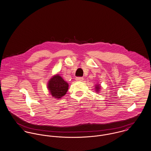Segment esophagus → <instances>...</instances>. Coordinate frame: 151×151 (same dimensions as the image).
<instances>
[{
    "instance_id": "34e87169",
    "label": "esophagus",
    "mask_w": 151,
    "mask_h": 151,
    "mask_svg": "<svg viewBox=\"0 0 151 151\" xmlns=\"http://www.w3.org/2000/svg\"><path fill=\"white\" fill-rule=\"evenodd\" d=\"M83 78H82V77H78V78H76V81L82 82V81H83Z\"/></svg>"
}]
</instances>
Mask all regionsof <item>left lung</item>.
<instances>
[{"mask_svg":"<svg viewBox=\"0 0 151 151\" xmlns=\"http://www.w3.org/2000/svg\"><path fill=\"white\" fill-rule=\"evenodd\" d=\"M101 88V86L100 84H97L96 86H95V90H96V93H99L100 91Z\"/></svg>","mask_w":151,"mask_h":151,"instance_id":"left-lung-1","label":"left lung"}]
</instances>
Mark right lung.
<instances>
[{
    "instance_id": "obj_1",
    "label": "right lung",
    "mask_w": 151,
    "mask_h": 151,
    "mask_svg": "<svg viewBox=\"0 0 151 151\" xmlns=\"http://www.w3.org/2000/svg\"><path fill=\"white\" fill-rule=\"evenodd\" d=\"M68 87L67 82L58 74L54 75L47 83V88L51 95L57 99H60L66 94Z\"/></svg>"
}]
</instances>
